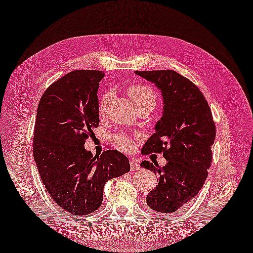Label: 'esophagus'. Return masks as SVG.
Instances as JSON below:
<instances>
[{"mask_svg": "<svg viewBox=\"0 0 253 253\" xmlns=\"http://www.w3.org/2000/svg\"><path fill=\"white\" fill-rule=\"evenodd\" d=\"M130 164H131V170H133V171L138 170V169H140L139 163H138V161H137L136 159L131 158V159H130Z\"/></svg>", "mask_w": 253, "mask_h": 253, "instance_id": "34e87169", "label": "esophagus"}]
</instances>
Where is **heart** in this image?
Masks as SVG:
<instances>
[{"mask_svg": "<svg viewBox=\"0 0 253 253\" xmlns=\"http://www.w3.org/2000/svg\"><path fill=\"white\" fill-rule=\"evenodd\" d=\"M126 92L128 96H130L131 101L134 103V105L136 108L140 107H147L151 110L157 106L158 104V95L156 91L151 89L149 85L146 84H132L130 87H127ZM110 94L105 93L100 100L98 103V112L100 114H104L106 110L107 104L109 102ZM114 140L116 145L121 149L130 150L133 147V139L131 136H128L126 134H118L114 137Z\"/></svg>", "mask_w": 253, "mask_h": 253, "instance_id": "b5f03b06", "label": "heart"}]
</instances>
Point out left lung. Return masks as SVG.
Here are the masks:
<instances>
[{
    "label": "left lung",
    "instance_id": "obj_1",
    "mask_svg": "<svg viewBox=\"0 0 253 253\" xmlns=\"http://www.w3.org/2000/svg\"><path fill=\"white\" fill-rule=\"evenodd\" d=\"M161 91L162 117L141 152H163L166 163L143 161L158 184L147 195V205L158 213H171L200 192L211 163L215 126L211 108L200 89L175 71L135 72Z\"/></svg>",
    "mask_w": 253,
    "mask_h": 253
}]
</instances>
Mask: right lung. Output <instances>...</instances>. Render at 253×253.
I'll use <instances>...</instances> for the list:
<instances>
[{"label":"right lung","mask_w":253,"mask_h":253,"mask_svg":"<svg viewBox=\"0 0 253 253\" xmlns=\"http://www.w3.org/2000/svg\"><path fill=\"white\" fill-rule=\"evenodd\" d=\"M101 71H74L48 87L41 97L34 126L33 156L48 193L69 213L89 214L103 201L109 179L130 170L117 150L93 156L85 139L98 126Z\"/></svg>","instance_id":"1"}]
</instances>
